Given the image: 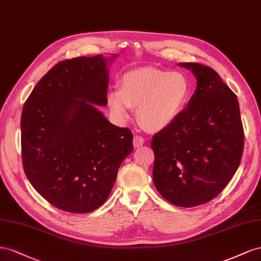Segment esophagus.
<instances>
[{
	"instance_id": "34e87169",
	"label": "esophagus",
	"mask_w": 261,
	"mask_h": 261,
	"mask_svg": "<svg viewBox=\"0 0 261 261\" xmlns=\"http://www.w3.org/2000/svg\"><path fill=\"white\" fill-rule=\"evenodd\" d=\"M144 141L145 140L141 136H136L135 138H133V145H135V147L142 146L144 144Z\"/></svg>"
}]
</instances>
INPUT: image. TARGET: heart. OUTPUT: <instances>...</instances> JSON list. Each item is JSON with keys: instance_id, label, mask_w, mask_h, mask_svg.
<instances>
[{"instance_id": "obj_1", "label": "heart", "mask_w": 261, "mask_h": 261, "mask_svg": "<svg viewBox=\"0 0 261 261\" xmlns=\"http://www.w3.org/2000/svg\"><path fill=\"white\" fill-rule=\"evenodd\" d=\"M190 94V82L182 72L144 68L124 74L121 88H111L107 102L121 120L130 117L132 106L138 107L141 123L148 130L160 131L177 120Z\"/></svg>"}]
</instances>
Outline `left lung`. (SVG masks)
<instances>
[{
  "label": "left lung",
  "instance_id": "1",
  "mask_svg": "<svg viewBox=\"0 0 261 261\" xmlns=\"http://www.w3.org/2000/svg\"><path fill=\"white\" fill-rule=\"evenodd\" d=\"M197 79L186 109L153 137V180L168 202L191 207L226 187L240 166L244 130L237 96L219 74L200 63H179Z\"/></svg>",
  "mask_w": 261,
  "mask_h": 261
}]
</instances>
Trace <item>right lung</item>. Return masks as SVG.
Segmentation results:
<instances>
[{
	"label": "right lung",
	"mask_w": 261,
	"mask_h": 261,
	"mask_svg": "<svg viewBox=\"0 0 261 261\" xmlns=\"http://www.w3.org/2000/svg\"><path fill=\"white\" fill-rule=\"evenodd\" d=\"M117 57H79L56 64L35 86L21 113L26 177L41 197L71 213H88L109 197L133 151L129 129L96 108L107 105V65Z\"/></svg>",
	"instance_id": "1"
}]
</instances>
